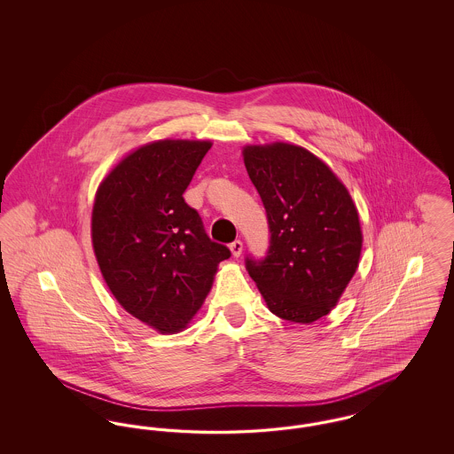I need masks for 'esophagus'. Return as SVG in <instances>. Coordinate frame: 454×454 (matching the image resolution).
Segmentation results:
<instances>
[{"label": "esophagus", "mask_w": 454, "mask_h": 454, "mask_svg": "<svg viewBox=\"0 0 454 454\" xmlns=\"http://www.w3.org/2000/svg\"><path fill=\"white\" fill-rule=\"evenodd\" d=\"M230 250H231L233 257H239V255H241V252H243V243H241L239 239L233 241V243L230 245Z\"/></svg>", "instance_id": "esophagus-1"}]
</instances>
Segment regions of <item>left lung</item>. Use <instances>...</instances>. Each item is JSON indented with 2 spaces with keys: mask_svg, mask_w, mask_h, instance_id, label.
Returning a JSON list of instances; mask_svg holds the SVG:
<instances>
[{
  "mask_svg": "<svg viewBox=\"0 0 454 454\" xmlns=\"http://www.w3.org/2000/svg\"><path fill=\"white\" fill-rule=\"evenodd\" d=\"M241 154L270 228L269 255L247 259L248 274L276 317L313 324L337 306L359 267L357 207L344 182L302 146L247 145Z\"/></svg>",
  "mask_w": 454,
  "mask_h": 454,
  "instance_id": "obj_1",
  "label": "left lung"
}]
</instances>
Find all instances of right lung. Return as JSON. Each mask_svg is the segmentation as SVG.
<instances>
[{"mask_svg":"<svg viewBox=\"0 0 454 454\" xmlns=\"http://www.w3.org/2000/svg\"><path fill=\"white\" fill-rule=\"evenodd\" d=\"M211 141L158 139L128 153L100 182L91 245L117 302L158 333H178L206 301L224 245L204 233L182 194Z\"/></svg>","mask_w":454,"mask_h":454,"instance_id":"obj_1","label":"right lung"}]
</instances>
